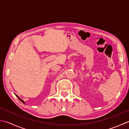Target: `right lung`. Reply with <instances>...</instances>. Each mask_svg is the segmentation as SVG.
I'll return each mask as SVG.
<instances>
[{"mask_svg": "<svg viewBox=\"0 0 129 129\" xmlns=\"http://www.w3.org/2000/svg\"><path fill=\"white\" fill-rule=\"evenodd\" d=\"M15 95L16 96V97H18V99H19V100H20V101H21V102H22L23 103H24V101H23V100L22 99H20V98H19V97H18V95Z\"/></svg>", "mask_w": 129, "mask_h": 129, "instance_id": "obj_1", "label": "right lung"}]
</instances>
